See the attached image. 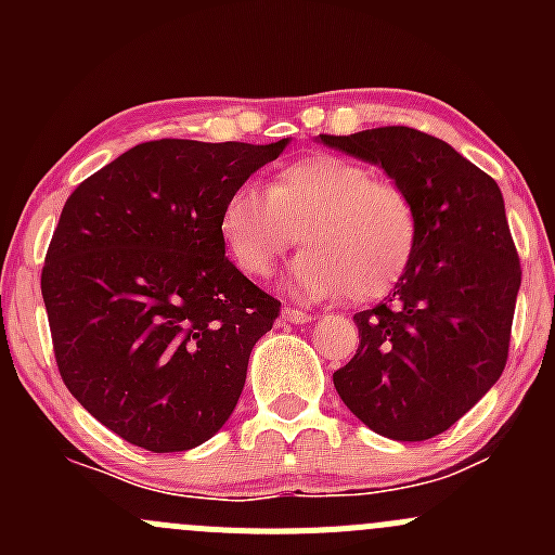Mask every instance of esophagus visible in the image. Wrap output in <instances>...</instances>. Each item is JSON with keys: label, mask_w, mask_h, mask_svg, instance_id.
I'll return each instance as SVG.
<instances>
[{"label": "esophagus", "mask_w": 555, "mask_h": 555, "mask_svg": "<svg viewBox=\"0 0 555 555\" xmlns=\"http://www.w3.org/2000/svg\"><path fill=\"white\" fill-rule=\"evenodd\" d=\"M282 319L284 322H293V324H306V322H311V313L304 309H295V306H287V309L282 311Z\"/></svg>", "instance_id": "34e87169"}]
</instances>
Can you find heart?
Masks as SVG:
<instances>
[{"mask_svg": "<svg viewBox=\"0 0 555 555\" xmlns=\"http://www.w3.org/2000/svg\"><path fill=\"white\" fill-rule=\"evenodd\" d=\"M233 266L262 279L298 242L289 287L309 300H371L384 295L411 262L418 217L405 188L373 177L365 164L344 155H306L282 166L268 190L238 184L217 220Z\"/></svg>", "mask_w": 555, "mask_h": 555, "instance_id": "b5f03b06", "label": "heart"}]
</instances>
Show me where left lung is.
I'll list each match as a JSON object with an SVG mask.
<instances>
[{
    "label": "left lung",
    "instance_id": "1",
    "mask_svg": "<svg viewBox=\"0 0 555 555\" xmlns=\"http://www.w3.org/2000/svg\"><path fill=\"white\" fill-rule=\"evenodd\" d=\"M319 139L382 166L405 188L418 217L411 262L389 298L354 313L360 346L333 384L373 433L402 443L429 440L505 371L520 262L500 184L416 128Z\"/></svg>",
    "mask_w": 555,
    "mask_h": 555
}]
</instances>
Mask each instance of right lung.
Instances as JSON below:
<instances>
[{
	"label": "right lung",
	"instance_id": "1",
	"mask_svg": "<svg viewBox=\"0 0 555 555\" xmlns=\"http://www.w3.org/2000/svg\"><path fill=\"white\" fill-rule=\"evenodd\" d=\"M284 147L155 139L66 198L42 266L55 365L128 443L188 451L231 418L282 304L228 260L217 220Z\"/></svg>",
	"mask_w": 555,
	"mask_h": 555
}]
</instances>
